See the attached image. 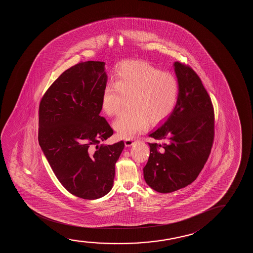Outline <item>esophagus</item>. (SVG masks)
<instances>
[{"label": "esophagus", "mask_w": 253, "mask_h": 253, "mask_svg": "<svg viewBox=\"0 0 253 253\" xmlns=\"http://www.w3.org/2000/svg\"><path fill=\"white\" fill-rule=\"evenodd\" d=\"M135 142L134 139H126L125 141V144L126 147H130Z\"/></svg>", "instance_id": "esophagus-1"}]
</instances>
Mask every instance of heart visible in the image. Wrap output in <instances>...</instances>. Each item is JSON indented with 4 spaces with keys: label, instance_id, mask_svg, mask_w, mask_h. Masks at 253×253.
<instances>
[{
    "label": "heart",
    "instance_id": "1",
    "mask_svg": "<svg viewBox=\"0 0 253 253\" xmlns=\"http://www.w3.org/2000/svg\"><path fill=\"white\" fill-rule=\"evenodd\" d=\"M180 84L173 73L163 72L149 63L127 60L114 72V84L104 87L101 107L105 114H118L125 97H129L131 110L120 115L113 123L118 135L131 139L169 118L176 106Z\"/></svg>",
    "mask_w": 253,
    "mask_h": 253
}]
</instances>
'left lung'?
<instances>
[{"label":"left lung","mask_w":253,"mask_h":253,"mask_svg":"<svg viewBox=\"0 0 253 253\" xmlns=\"http://www.w3.org/2000/svg\"><path fill=\"white\" fill-rule=\"evenodd\" d=\"M173 66L180 84L176 106L149 134L164 142L149 143L150 155L143 168L146 183L162 194L179 190L196 180L214 139L213 106L200 77L179 61Z\"/></svg>","instance_id":"8db88e82"}]
</instances>
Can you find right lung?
<instances>
[{"label": "right lung", "mask_w": 253, "mask_h": 253, "mask_svg": "<svg viewBox=\"0 0 253 253\" xmlns=\"http://www.w3.org/2000/svg\"><path fill=\"white\" fill-rule=\"evenodd\" d=\"M107 83L104 62H80L49 87L39 106V143L57 179L69 193L96 200L113 187L115 164L125 142L98 143L113 135L101 117ZM90 145L97 150L90 153Z\"/></svg>", "instance_id": "obj_1"}]
</instances>
